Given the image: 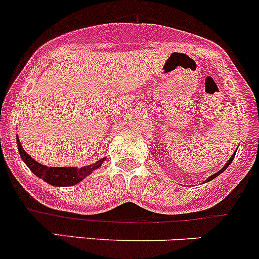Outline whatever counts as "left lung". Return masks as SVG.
Instances as JSON below:
<instances>
[{
  "label": "left lung",
  "instance_id": "left-lung-1",
  "mask_svg": "<svg viewBox=\"0 0 259 259\" xmlns=\"http://www.w3.org/2000/svg\"><path fill=\"white\" fill-rule=\"evenodd\" d=\"M234 156H236V153H234V154H233V155H232V156H231V159H229V160H228V163H227V164H226V165H224V166H223V168H222V170H219V171H218V173L213 174V176H211V177H209V178H208L207 180H205V182H209V180H211V179H214V178H215V177H218V176H219V174H221V173H223V171H224V170H226V169H227V168H228V166H229V164H231V163H232V160H233V159H234Z\"/></svg>",
  "mask_w": 259,
  "mask_h": 259
}]
</instances>
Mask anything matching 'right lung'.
<instances>
[{"label": "right lung", "mask_w": 259, "mask_h": 259, "mask_svg": "<svg viewBox=\"0 0 259 259\" xmlns=\"http://www.w3.org/2000/svg\"><path fill=\"white\" fill-rule=\"evenodd\" d=\"M17 146L18 151H20V155L22 158V160L25 161L26 165L30 168V170L35 174L36 177L45 180L49 184L55 185V187H70V185H75L77 183H80L85 177H88L89 174L93 173V170L100 168L101 163L104 161V159H100L98 163L90 164V165L82 166V168H75V166H69V168H56V166H45L42 164L37 163L36 160H33L25 150H23L22 145H21L20 140L17 137Z\"/></svg>", "instance_id": "add662e5"}]
</instances>
